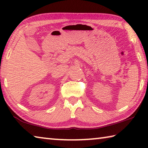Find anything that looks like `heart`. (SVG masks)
Here are the masks:
<instances>
[{
    "instance_id": "obj_1",
    "label": "heart",
    "mask_w": 148,
    "mask_h": 148,
    "mask_svg": "<svg viewBox=\"0 0 148 148\" xmlns=\"http://www.w3.org/2000/svg\"><path fill=\"white\" fill-rule=\"evenodd\" d=\"M11 71H13L14 72H16V69H13V70H11ZM10 73H12V72H8V74H10Z\"/></svg>"
}]
</instances>
